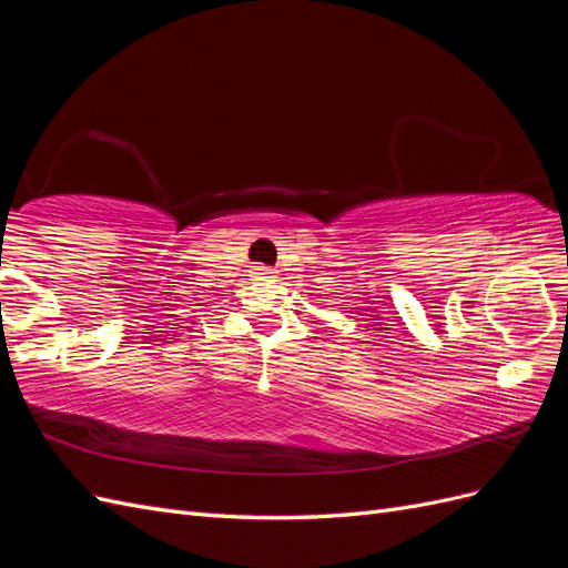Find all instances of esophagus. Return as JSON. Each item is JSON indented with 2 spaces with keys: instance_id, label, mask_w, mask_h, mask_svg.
Here are the masks:
<instances>
[{
  "instance_id": "1",
  "label": "esophagus",
  "mask_w": 568,
  "mask_h": 568,
  "mask_svg": "<svg viewBox=\"0 0 568 568\" xmlns=\"http://www.w3.org/2000/svg\"><path fill=\"white\" fill-rule=\"evenodd\" d=\"M251 277H255V280H270L272 272H270V267H265V265H253Z\"/></svg>"
}]
</instances>
